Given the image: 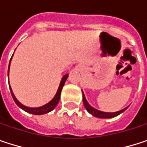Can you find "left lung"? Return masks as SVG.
Returning a JSON list of instances; mask_svg holds the SVG:
<instances>
[{
    "label": "left lung",
    "mask_w": 147,
    "mask_h": 147,
    "mask_svg": "<svg viewBox=\"0 0 147 147\" xmlns=\"http://www.w3.org/2000/svg\"><path fill=\"white\" fill-rule=\"evenodd\" d=\"M82 100H83V104H84V106L86 108V110L90 113L92 114L93 116L96 117H99V118H111V117H117L118 116L119 114H121L122 112H123L128 107L119 111H117V112H104V111H98L96 109H94V107H92L88 101L86 100V98H85V95L82 94Z\"/></svg>",
    "instance_id": "obj_1"
}]
</instances>
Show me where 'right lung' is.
<instances>
[{
  "mask_svg": "<svg viewBox=\"0 0 147 147\" xmlns=\"http://www.w3.org/2000/svg\"><path fill=\"white\" fill-rule=\"evenodd\" d=\"M9 66H10V64H9ZM9 66H8V72H9ZM67 77H68V74H66V75H65V76H63V78H62V80H61V82H60L59 89H58L57 94H56V95L54 96V98H53L50 102L47 103V105H45L43 106H41V107H37V108H30V107H27V106L22 105L21 103L18 102V100L15 98L14 94H13V91H12V89H11V87H10V91H11L13 99V100L15 101V103H16L17 105L19 106L22 110L28 112V113H31V114H34V115H42V114H46V113H47V112L53 111V110L56 107V105H58V103L59 101V98H60V94H61L62 88H63V87H64V85H65V82Z\"/></svg>",
  "mask_w": 147,
  "mask_h": 147,
  "instance_id": "1",
  "label": "right lung"
}]
</instances>
